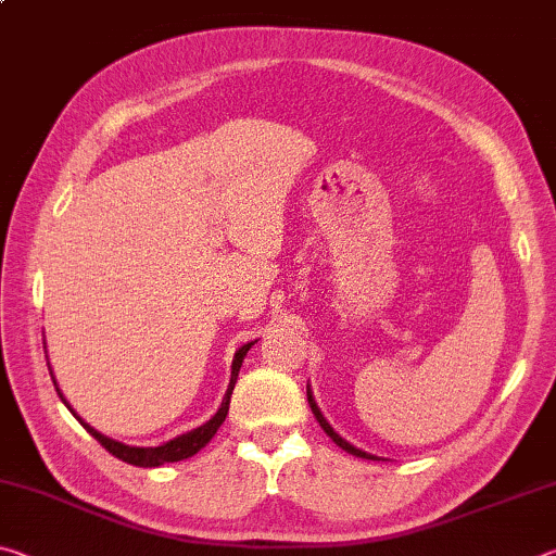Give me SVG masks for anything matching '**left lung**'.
Returning a JSON list of instances; mask_svg holds the SVG:
<instances>
[{
	"label": "left lung",
	"mask_w": 556,
	"mask_h": 556,
	"mask_svg": "<svg viewBox=\"0 0 556 556\" xmlns=\"http://www.w3.org/2000/svg\"><path fill=\"white\" fill-rule=\"evenodd\" d=\"M306 397H308V407H312V412H314V417H316V421H318V425H321V429L326 431V434H328V437H331V439L336 441V444H338V446H341L343 451H348V454H353V456H361V458H372V460H380L378 456H370V454H365V451H361V448H355L353 444H348V441H345V439H341V437H338V434H336V431L331 429V425H328V421L324 419V414H321V409H318V407H316V402H314V397H312V390H306Z\"/></svg>",
	"instance_id": "left-lung-1"
}]
</instances>
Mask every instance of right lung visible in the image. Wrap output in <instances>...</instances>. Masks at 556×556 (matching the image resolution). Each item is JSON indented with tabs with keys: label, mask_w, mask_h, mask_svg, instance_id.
I'll use <instances>...</instances> for the list:
<instances>
[{
	"label": "right lung",
	"mask_w": 556,
	"mask_h": 556,
	"mask_svg": "<svg viewBox=\"0 0 556 556\" xmlns=\"http://www.w3.org/2000/svg\"><path fill=\"white\" fill-rule=\"evenodd\" d=\"M252 348V343L242 345L238 353H235V361H232V375H230V384H228V392H225V400L220 404V409L215 412V417L205 421L203 427L193 429V431H186V434L176 437L172 441H166L164 446H154V448H139V446H127V444H119V441H112L108 437H102L100 431L92 429L90 425H86L78 417V421L83 427H86L90 431V437H96L100 441L102 448H108L112 456L125 460V464H131V466H139V468H154V466H164V464H174V460H184L188 456L199 454V451L208 444V441L215 437V431L220 429V425L225 421V417H228V407H230V394H232V388L235 382H238V372H240V365L244 361V355H248V351ZM55 384V380H53ZM59 390V388H55ZM61 394V392H59ZM63 400V397H61ZM65 402V400H63ZM68 404V402H65ZM71 409V407H68ZM73 412V409H71ZM75 414V412H73Z\"/></svg>",
	"instance_id": "obj_1"
}]
</instances>
